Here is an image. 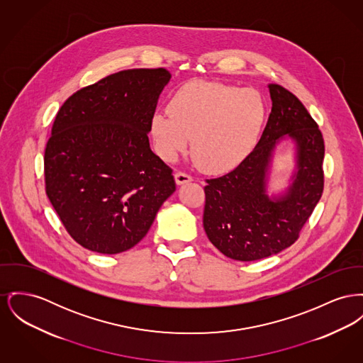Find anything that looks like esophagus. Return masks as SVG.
<instances>
[{
    "label": "esophagus",
    "instance_id": "1",
    "mask_svg": "<svg viewBox=\"0 0 363 363\" xmlns=\"http://www.w3.org/2000/svg\"><path fill=\"white\" fill-rule=\"evenodd\" d=\"M191 181H193L191 175H188V174H185L182 171H177L175 172V182H177V185H184V184H188Z\"/></svg>",
    "mask_w": 363,
    "mask_h": 363
}]
</instances>
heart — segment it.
I'll use <instances>...</instances> for the list:
<instances>
[{
    "label": "heart",
    "instance_id": "heart-1",
    "mask_svg": "<svg viewBox=\"0 0 363 363\" xmlns=\"http://www.w3.org/2000/svg\"><path fill=\"white\" fill-rule=\"evenodd\" d=\"M266 119V106L251 89L193 79L178 87L169 112L150 119L156 153L167 162L186 150L201 170L213 174L235 169L255 147Z\"/></svg>",
    "mask_w": 363,
    "mask_h": 363
}]
</instances>
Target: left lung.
<instances>
[{
  "instance_id": "8db88e82",
  "label": "left lung",
  "mask_w": 363,
  "mask_h": 363,
  "mask_svg": "<svg viewBox=\"0 0 363 363\" xmlns=\"http://www.w3.org/2000/svg\"><path fill=\"white\" fill-rule=\"evenodd\" d=\"M272 112L263 134L235 170L207 179L203 226L228 257L252 262L291 247L323 191V138L318 125L296 96L282 86H267ZM296 144V172L289 188L270 196L267 184L277 144Z\"/></svg>"
}]
</instances>
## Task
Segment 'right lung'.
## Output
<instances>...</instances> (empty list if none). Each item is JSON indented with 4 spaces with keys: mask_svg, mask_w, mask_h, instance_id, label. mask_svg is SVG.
Returning <instances> with one entry per match:
<instances>
[{
    "mask_svg": "<svg viewBox=\"0 0 363 363\" xmlns=\"http://www.w3.org/2000/svg\"><path fill=\"white\" fill-rule=\"evenodd\" d=\"M166 68L125 69L74 93L45 150L46 194L84 248L121 254L138 244L175 192L172 170L150 147Z\"/></svg>",
    "mask_w": 363,
    "mask_h": 363,
    "instance_id": "right-lung-1",
    "label": "right lung"
}]
</instances>
